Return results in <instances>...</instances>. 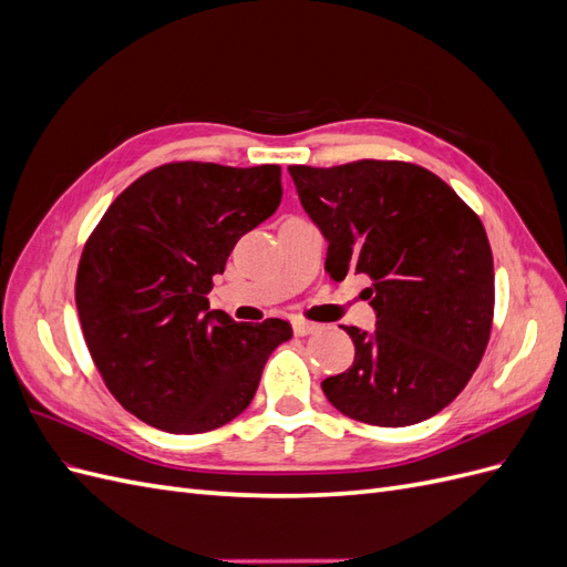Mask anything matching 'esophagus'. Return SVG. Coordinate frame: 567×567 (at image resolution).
I'll return each instance as SVG.
<instances>
[{
	"mask_svg": "<svg viewBox=\"0 0 567 567\" xmlns=\"http://www.w3.org/2000/svg\"><path fill=\"white\" fill-rule=\"evenodd\" d=\"M317 329V323L305 321V319H293V333L296 336H310Z\"/></svg>",
	"mask_w": 567,
	"mask_h": 567,
	"instance_id": "obj_1",
	"label": "esophagus"
}]
</instances>
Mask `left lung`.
Listing matches in <instances>:
<instances>
[{
  "label": "left lung",
  "mask_w": 567,
  "mask_h": 567,
  "mask_svg": "<svg viewBox=\"0 0 567 567\" xmlns=\"http://www.w3.org/2000/svg\"><path fill=\"white\" fill-rule=\"evenodd\" d=\"M333 281L364 274L375 331L342 326L348 371L321 390L342 414L383 427L435 416L485 354L494 265L483 221L431 169L400 161L290 165Z\"/></svg>",
  "instance_id": "left-lung-1"
}]
</instances>
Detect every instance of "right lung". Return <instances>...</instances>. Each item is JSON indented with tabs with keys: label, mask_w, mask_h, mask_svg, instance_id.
I'll list each match as a JSON object with an SVG mask.
<instances>
[{
	"label": "right lung",
	"mask_w": 567,
	"mask_h": 567,
	"mask_svg": "<svg viewBox=\"0 0 567 567\" xmlns=\"http://www.w3.org/2000/svg\"><path fill=\"white\" fill-rule=\"evenodd\" d=\"M281 167L167 163L120 194L82 250L75 305L113 398L165 433H208L252 402L284 319L210 310L213 277L281 203Z\"/></svg>",
	"instance_id": "obj_1"
}]
</instances>
